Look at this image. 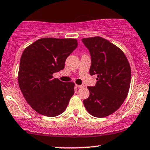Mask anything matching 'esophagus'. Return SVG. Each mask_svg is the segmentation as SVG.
Here are the masks:
<instances>
[{"label":"esophagus","instance_id":"obj_1","mask_svg":"<svg viewBox=\"0 0 150 150\" xmlns=\"http://www.w3.org/2000/svg\"><path fill=\"white\" fill-rule=\"evenodd\" d=\"M77 87H78V88H82V87H84V85H75Z\"/></svg>","mask_w":150,"mask_h":150}]
</instances>
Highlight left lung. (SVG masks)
Masks as SVG:
<instances>
[{"mask_svg": "<svg viewBox=\"0 0 150 150\" xmlns=\"http://www.w3.org/2000/svg\"><path fill=\"white\" fill-rule=\"evenodd\" d=\"M82 42L91 55L89 74L97 75V83L87 87L89 96L83 101L93 116L103 118L118 110L128 94L131 69L124 53L100 37L84 38Z\"/></svg>", "mask_w": 150, "mask_h": 150, "instance_id": "8db88e82", "label": "left lung"}]
</instances>
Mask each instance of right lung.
I'll return each mask as SVG.
<instances>
[{
	"instance_id": "1",
	"label": "right lung",
	"mask_w": 150,
	"mask_h": 150,
	"mask_svg": "<svg viewBox=\"0 0 150 150\" xmlns=\"http://www.w3.org/2000/svg\"><path fill=\"white\" fill-rule=\"evenodd\" d=\"M77 47L75 39L42 38L24 50L18 83L26 101L37 113L53 117L65 111L75 83L61 82L53 74L64 68L65 60Z\"/></svg>"
}]
</instances>
